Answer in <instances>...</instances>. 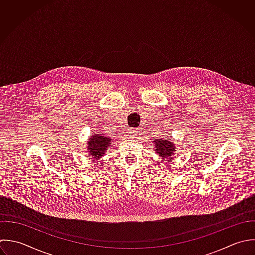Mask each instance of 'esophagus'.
<instances>
[{
    "label": "esophagus",
    "instance_id": "obj_1",
    "mask_svg": "<svg viewBox=\"0 0 255 255\" xmlns=\"http://www.w3.org/2000/svg\"><path fill=\"white\" fill-rule=\"evenodd\" d=\"M137 133H138V131H137V129H135V128H130V129H128V135H129L131 138H135V137L137 136Z\"/></svg>",
    "mask_w": 255,
    "mask_h": 255
}]
</instances>
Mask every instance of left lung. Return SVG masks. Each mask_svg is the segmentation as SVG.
<instances>
[{
  "instance_id": "1",
  "label": "left lung",
  "mask_w": 255,
  "mask_h": 255,
  "mask_svg": "<svg viewBox=\"0 0 255 255\" xmlns=\"http://www.w3.org/2000/svg\"><path fill=\"white\" fill-rule=\"evenodd\" d=\"M154 142V150L156 153L163 157L165 160H169L172 158L174 151H176L175 144L171 140L167 139H156Z\"/></svg>"
}]
</instances>
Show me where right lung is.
<instances>
[{
	"mask_svg": "<svg viewBox=\"0 0 255 255\" xmlns=\"http://www.w3.org/2000/svg\"><path fill=\"white\" fill-rule=\"evenodd\" d=\"M87 144V150L91 159H98L106 153V150L111 145V139L100 134H94L90 136Z\"/></svg>",
	"mask_w": 255,
	"mask_h": 255,
	"instance_id": "1",
	"label": "right lung"
}]
</instances>
